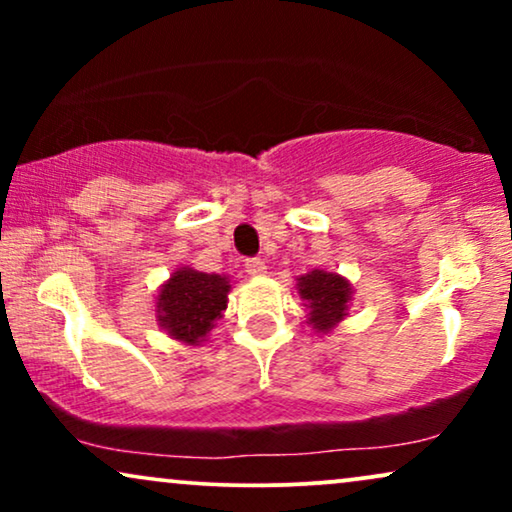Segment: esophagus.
Returning <instances> with one entry per match:
<instances>
[{
  "label": "esophagus",
  "mask_w": 512,
  "mask_h": 512,
  "mask_svg": "<svg viewBox=\"0 0 512 512\" xmlns=\"http://www.w3.org/2000/svg\"><path fill=\"white\" fill-rule=\"evenodd\" d=\"M244 268H247L251 277H263L265 272H268V265H265L263 258H247Z\"/></svg>",
  "instance_id": "obj_1"
}]
</instances>
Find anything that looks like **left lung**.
<instances>
[{
  "mask_svg": "<svg viewBox=\"0 0 512 512\" xmlns=\"http://www.w3.org/2000/svg\"><path fill=\"white\" fill-rule=\"evenodd\" d=\"M296 289L305 300L307 324L319 333L333 331L347 317L349 300H352V284L345 277L326 270H312L298 277Z\"/></svg>",
  "mask_w": 512,
  "mask_h": 512,
  "instance_id": "1",
  "label": "left lung"
}]
</instances>
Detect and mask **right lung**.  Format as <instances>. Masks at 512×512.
I'll return each instance as SVG.
<instances>
[{
    "label": "right lung",
    "mask_w": 512,
    "mask_h": 512,
    "mask_svg": "<svg viewBox=\"0 0 512 512\" xmlns=\"http://www.w3.org/2000/svg\"><path fill=\"white\" fill-rule=\"evenodd\" d=\"M230 282L223 275H207L179 268L160 286L156 312L167 335L186 345H200L228 307Z\"/></svg>",
    "instance_id": "1"
}]
</instances>
